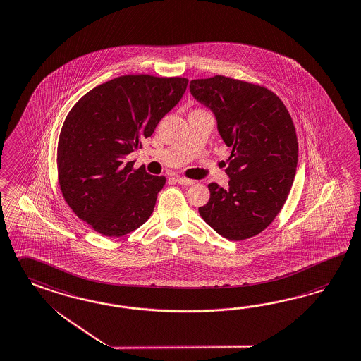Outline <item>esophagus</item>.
Returning a JSON list of instances; mask_svg holds the SVG:
<instances>
[{"label": "esophagus", "mask_w": 361, "mask_h": 361, "mask_svg": "<svg viewBox=\"0 0 361 361\" xmlns=\"http://www.w3.org/2000/svg\"><path fill=\"white\" fill-rule=\"evenodd\" d=\"M176 182H178L179 185H195L194 179H188V178H185V176H178V178H176Z\"/></svg>", "instance_id": "obj_1"}]
</instances>
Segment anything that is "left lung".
I'll use <instances>...</instances> for the list:
<instances>
[{"mask_svg":"<svg viewBox=\"0 0 361 361\" xmlns=\"http://www.w3.org/2000/svg\"><path fill=\"white\" fill-rule=\"evenodd\" d=\"M191 94L216 115L231 147L225 173L229 188L208 185L209 202L199 213L224 238L258 235L275 220L296 176L298 142L286 104L258 83L225 75L192 80Z\"/></svg>","mask_w":361,"mask_h":361,"instance_id":"obj_1","label":"left lung"}]
</instances>
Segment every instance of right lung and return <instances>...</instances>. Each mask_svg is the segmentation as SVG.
<instances>
[{
  "instance_id": "right-lung-1",
  "label": "right lung",
  "mask_w": 361,
  "mask_h": 361,
  "mask_svg": "<svg viewBox=\"0 0 361 361\" xmlns=\"http://www.w3.org/2000/svg\"><path fill=\"white\" fill-rule=\"evenodd\" d=\"M188 80L127 74L98 85L66 115L57 144V178L78 219L106 237L136 231L153 213L165 176L126 157L142 147L180 101Z\"/></svg>"
}]
</instances>
